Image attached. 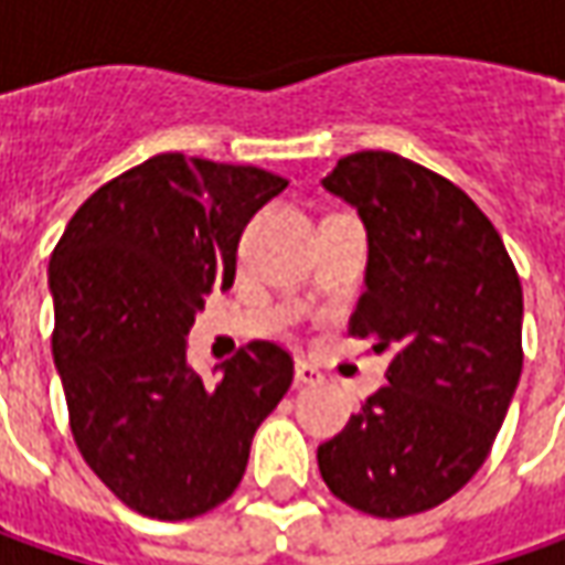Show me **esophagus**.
Masks as SVG:
<instances>
[{
	"label": "esophagus",
	"mask_w": 565,
	"mask_h": 565,
	"mask_svg": "<svg viewBox=\"0 0 565 565\" xmlns=\"http://www.w3.org/2000/svg\"><path fill=\"white\" fill-rule=\"evenodd\" d=\"M294 376H297V385H319V382H322V373H319L309 360H297Z\"/></svg>",
	"instance_id": "obj_1"
}]
</instances>
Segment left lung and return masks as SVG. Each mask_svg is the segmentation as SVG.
<instances>
[{"mask_svg":"<svg viewBox=\"0 0 565 565\" xmlns=\"http://www.w3.org/2000/svg\"><path fill=\"white\" fill-rule=\"evenodd\" d=\"M322 189L366 231L351 334L388 354L376 395L319 446L329 490L366 515L446 503L487 461L522 376V284L487 214L392 151L334 163Z\"/></svg>","mask_w":565,"mask_h":565,"instance_id":"left-lung-1","label":"left lung"}]
</instances>
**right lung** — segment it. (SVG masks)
<instances>
[{"mask_svg": "<svg viewBox=\"0 0 565 565\" xmlns=\"http://www.w3.org/2000/svg\"><path fill=\"white\" fill-rule=\"evenodd\" d=\"M287 180L246 163L158 154L100 185L50 256L53 360L90 471L148 519L183 522L243 480L294 360L253 341L199 376L185 334L231 290L236 243Z\"/></svg>", "mask_w": 565, "mask_h": 565, "instance_id": "add662e5", "label": "right lung"}]
</instances>
